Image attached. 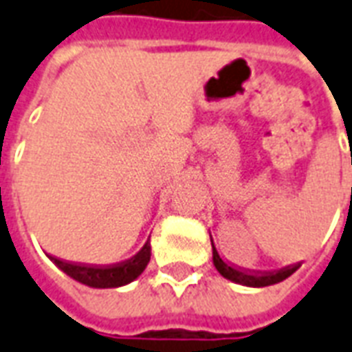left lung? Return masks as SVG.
Returning <instances> with one entry per match:
<instances>
[{"label": "left lung", "instance_id": "1", "mask_svg": "<svg viewBox=\"0 0 352 352\" xmlns=\"http://www.w3.org/2000/svg\"><path fill=\"white\" fill-rule=\"evenodd\" d=\"M213 265L219 273L223 274L224 278L232 280L236 284H241V286L248 287H265V286H273V284H278L282 280H286L287 276H292L295 271L298 269V265H287L280 271H273V273H263V274H250V273H243V271H237L234 267L226 265L221 256L217 254V250H213Z\"/></svg>", "mask_w": 352, "mask_h": 352}]
</instances>
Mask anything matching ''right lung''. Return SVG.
Returning <instances> with one entry per match:
<instances>
[{"mask_svg": "<svg viewBox=\"0 0 352 352\" xmlns=\"http://www.w3.org/2000/svg\"><path fill=\"white\" fill-rule=\"evenodd\" d=\"M150 254H152V247H150V241H146L133 258H129L122 263H115V265H78V263L57 260L52 256H50V260L54 261L63 273H66L79 284L96 287V289H105V287L126 286L129 282H133L137 276H141L150 261Z\"/></svg>", "mask_w": 352, "mask_h": 352, "instance_id": "right-lung-1", "label": "right lung"}]
</instances>
